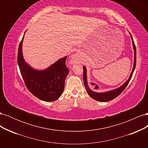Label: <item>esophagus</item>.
<instances>
[{
  "label": "esophagus",
  "mask_w": 148,
  "mask_h": 148,
  "mask_svg": "<svg viewBox=\"0 0 148 148\" xmlns=\"http://www.w3.org/2000/svg\"><path fill=\"white\" fill-rule=\"evenodd\" d=\"M72 62H77V58H76V57H75V56H74V57H73V59H72Z\"/></svg>",
  "instance_id": "obj_1"
}]
</instances>
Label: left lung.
<instances>
[{
    "label": "left lung",
    "mask_w": 148,
    "mask_h": 148,
    "mask_svg": "<svg viewBox=\"0 0 148 148\" xmlns=\"http://www.w3.org/2000/svg\"><path fill=\"white\" fill-rule=\"evenodd\" d=\"M131 36V38L132 39V42H133V48H134V51H135V62H134V65H133V70L131 73L130 77L129 79L127 80V81L125 82L122 86L120 87L119 88H117L116 89H114V90L112 91H110L108 92H96L91 91L90 89L89 88L88 85L87 83V78H86V69L84 66H83V81H84V84L85 88H86V90L87 93L89 95V96L91 97L92 99H95L97 101H100V102H107L112 100L115 99V97H117L118 96H119L121 93H122L124 90L125 89L127 88L128 86V84L130 81V79L132 77V75L133 73V71L135 70V66H136V46L135 44L134 43L133 38L131 34L130 33Z\"/></svg>",
    "instance_id": "obj_1"
}]
</instances>
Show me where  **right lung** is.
<instances>
[{"label":"right lung","instance_id":"obj_1","mask_svg":"<svg viewBox=\"0 0 148 148\" xmlns=\"http://www.w3.org/2000/svg\"><path fill=\"white\" fill-rule=\"evenodd\" d=\"M23 38L24 36L19 44L17 61L26 88L42 101L51 102L58 99L63 93L65 80L69 72L65 65L67 57L59 59L45 70H35L26 63L22 56Z\"/></svg>","mask_w":148,"mask_h":148}]
</instances>
